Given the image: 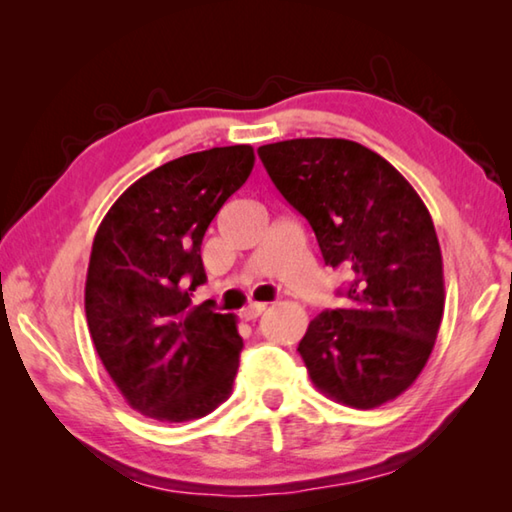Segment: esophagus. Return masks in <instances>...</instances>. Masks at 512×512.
Here are the masks:
<instances>
[{
	"label": "esophagus",
	"instance_id": "esophagus-1",
	"mask_svg": "<svg viewBox=\"0 0 512 512\" xmlns=\"http://www.w3.org/2000/svg\"><path fill=\"white\" fill-rule=\"evenodd\" d=\"M266 311V302H250L248 307L241 311V318L244 320H257Z\"/></svg>",
	"mask_w": 512,
	"mask_h": 512
}]
</instances>
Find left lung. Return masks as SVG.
Wrapping results in <instances>:
<instances>
[{
  "mask_svg": "<svg viewBox=\"0 0 512 512\" xmlns=\"http://www.w3.org/2000/svg\"><path fill=\"white\" fill-rule=\"evenodd\" d=\"M257 153L309 221L325 264L352 273L345 305L318 314L298 345L311 381L352 409L395 400L429 361L445 309L427 205L391 162L357 142L305 137Z\"/></svg>",
  "mask_w": 512,
  "mask_h": 512,
  "instance_id": "left-lung-1",
  "label": "left lung"
}]
</instances>
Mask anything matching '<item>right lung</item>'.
Wrapping results in <instances>:
<instances>
[{
	"instance_id": "1",
	"label": "right lung",
	"mask_w": 512,
	"mask_h": 512,
	"mask_svg": "<svg viewBox=\"0 0 512 512\" xmlns=\"http://www.w3.org/2000/svg\"><path fill=\"white\" fill-rule=\"evenodd\" d=\"M253 146H216L171 160L121 194L94 235L85 316L124 400L146 418L185 422L228 400L244 341L232 314L192 305L201 244L246 183Z\"/></svg>"
}]
</instances>
